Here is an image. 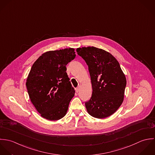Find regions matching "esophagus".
<instances>
[{
    "instance_id": "34e87169",
    "label": "esophagus",
    "mask_w": 155,
    "mask_h": 155,
    "mask_svg": "<svg viewBox=\"0 0 155 155\" xmlns=\"http://www.w3.org/2000/svg\"><path fill=\"white\" fill-rule=\"evenodd\" d=\"M79 91H80V88L79 87H77V88L75 89V91H76L77 93H78L79 92Z\"/></svg>"
}]
</instances>
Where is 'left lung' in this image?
Wrapping results in <instances>:
<instances>
[{"label":"left lung","mask_w":155,"mask_h":155,"mask_svg":"<svg viewBox=\"0 0 155 155\" xmlns=\"http://www.w3.org/2000/svg\"><path fill=\"white\" fill-rule=\"evenodd\" d=\"M89 67L92 94L85 105L93 117L104 119L114 114L124 101L126 79L119 63L110 53L94 47L77 49Z\"/></svg>","instance_id":"left-lung-1"}]
</instances>
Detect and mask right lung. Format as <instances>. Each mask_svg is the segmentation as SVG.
Masks as SVG:
<instances>
[{"label":"right lung","mask_w":155,"mask_h":155,"mask_svg":"<svg viewBox=\"0 0 155 155\" xmlns=\"http://www.w3.org/2000/svg\"><path fill=\"white\" fill-rule=\"evenodd\" d=\"M74 48L49 51L35 62L26 80L31 103L49 120L63 117L75 94L66 73V65L75 58Z\"/></svg>","instance_id":"add662e5"}]
</instances>
